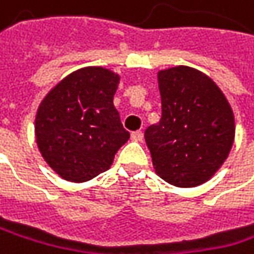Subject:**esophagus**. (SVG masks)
Segmentation results:
<instances>
[{"label":"esophagus","mask_w":254,"mask_h":254,"mask_svg":"<svg viewBox=\"0 0 254 254\" xmlns=\"http://www.w3.org/2000/svg\"><path fill=\"white\" fill-rule=\"evenodd\" d=\"M131 139H133L134 142H142V139H143V133H142L140 130L133 131V133H131Z\"/></svg>","instance_id":"obj_1"}]
</instances>
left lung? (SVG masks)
Returning a JSON list of instances; mask_svg holds the SVG:
<instances>
[{
  "label": "left lung",
  "instance_id": "8db88e82",
  "mask_svg": "<svg viewBox=\"0 0 254 254\" xmlns=\"http://www.w3.org/2000/svg\"><path fill=\"white\" fill-rule=\"evenodd\" d=\"M162 118L145 130L155 174L177 187L206 183L228 158L235 118L225 94L205 73L177 65L157 73Z\"/></svg>",
  "mask_w": 254,
  "mask_h": 254
}]
</instances>
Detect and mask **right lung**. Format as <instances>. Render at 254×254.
<instances>
[{"instance_id": "1", "label": "right lung", "mask_w": 254, "mask_h": 254, "mask_svg": "<svg viewBox=\"0 0 254 254\" xmlns=\"http://www.w3.org/2000/svg\"><path fill=\"white\" fill-rule=\"evenodd\" d=\"M120 74L83 67L60 80L36 115V142L45 162L65 181L85 183L114 163L128 140L114 96Z\"/></svg>"}]
</instances>
